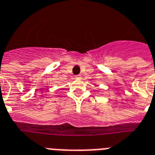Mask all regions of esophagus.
<instances>
[{"label": "esophagus", "mask_w": 155, "mask_h": 155, "mask_svg": "<svg viewBox=\"0 0 155 155\" xmlns=\"http://www.w3.org/2000/svg\"><path fill=\"white\" fill-rule=\"evenodd\" d=\"M81 75H77L76 76V79H81Z\"/></svg>", "instance_id": "34e87169"}]
</instances>
